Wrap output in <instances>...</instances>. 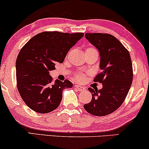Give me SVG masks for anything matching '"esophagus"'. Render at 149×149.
Listing matches in <instances>:
<instances>
[{
	"instance_id": "esophagus-1",
	"label": "esophagus",
	"mask_w": 149,
	"mask_h": 149,
	"mask_svg": "<svg viewBox=\"0 0 149 149\" xmlns=\"http://www.w3.org/2000/svg\"><path fill=\"white\" fill-rule=\"evenodd\" d=\"M74 88H76L77 91L81 92V91H85L86 88L84 87H83V86H79V85H75L74 86Z\"/></svg>"
}]
</instances>
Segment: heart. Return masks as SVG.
<instances>
[{"label": "heart", "mask_w": 149, "mask_h": 149, "mask_svg": "<svg viewBox=\"0 0 149 149\" xmlns=\"http://www.w3.org/2000/svg\"><path fill=\"white\" fill-rule=\"evenodd\" d=\"M74 79L79 82H82L85 80V75L83 74H77L74 76Z\"/></svg>", "instance_id": "b5f03b06"}]
</instances>
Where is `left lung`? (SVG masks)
Here are the masks:
<instances>
[{"instance_id": "left-lung-1", "label": "left lung", "mask_w": 149, "mask_h": 149, "mask_svg": "<svg viewBox=\"0 0 149 149\" xmlns=\"http://www.w3.org/2000/svg\"><path fill=\"white\" fill-rule=\"evenodd\" d=\"M86 39L100 52L102 72L94 81L102 84V88H89L92 100L84 105L88 113L105 116L116 111L127 96L133 81V65L129 52L111 34L86 33Z\"/></svg>"}]
</instances>
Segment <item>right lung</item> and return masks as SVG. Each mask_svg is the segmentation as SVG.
<instances>
[{"mask_svg": "<svg viewBox=\"0 0 149 149\" xmlns=\"http://www.w3.org/2000/svg\"><path fill=\"white\" fill-rule=\"evenodd\" d=\"M84 33L44 32L36 34L20 51L16 62L18 91L24 102L36 113H48L61 102L65 88L72 87L68 80L52 81L49 72L62 63L70 49Z\"/></svg>", "mask_w": 149, "mask_h": 149, "instance_id": "right-lung-1", "label": "right lung"}]
</instances>
